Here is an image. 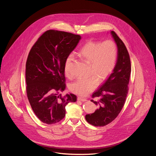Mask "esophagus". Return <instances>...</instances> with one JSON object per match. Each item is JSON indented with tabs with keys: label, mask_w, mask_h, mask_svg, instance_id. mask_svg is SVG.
Returning <instances> with one entry per match:
<instances>
[{
	"label": "esophagus",
	"mask_w": 156,
	"mask_h": 156,
	"mask_svg": "<svg viewBox=\"0 0 156 156\" xmlns=\"http://www.w3.org/2000/svg\"><path fill=\"white\" fill-rule=\"evenodd\" d=\"M78 101H82V102H84V101H86L87 99H84V98H80V97H78Z\"/></svg>",
	"instance_id": "esophagus-1"
}]
</instances>
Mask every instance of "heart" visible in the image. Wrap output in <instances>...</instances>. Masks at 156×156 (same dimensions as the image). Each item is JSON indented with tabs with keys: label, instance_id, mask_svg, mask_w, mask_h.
<instances>
[{
	"label": "heart",
	"instance_id": "1",
	"mask_svg": "<svg viewBox=\"0 0 156 156\" xmlns=\"http://www.w3.org/2000/svg\"><path fill=\"white\" fill-rule=\"evenodd\" d=\"M79 55L89 63L88 74L91 76L78 78L70 84L69 88L72 93L85 96L97 87L98 81L103 82L114 72L117 60V46L112 40L90 41L80 49ZM73 58L72 54L69 55L65 62L64 72L68 78L72 76L70 66Z\"/></svg>",
	"mask_w": 156,
	"mask_h": 156
}]
</instances>
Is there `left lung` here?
Listing matches in <instances>:
<instances>
[{
  "mask_svg": "<svg viewBox=\"0 0 156 156\" xmlns=\"http://www.w3.org/2000/svg\"><path fill=\"white\" fill-rule=\"evenodd\" d=\"M115 41L118 55L115 68L105 81L92 94L98 99L91 101L98 108L93 114L86 115V121L95 126H104L112 122L120 114L126 101L131 73L129 53L123 42L114 31H111Z\"/></svg>",
  "mask_w": 156,
  "mask_h": 156,
  "instance_id": "left-lung-1",
  "label": "left lung"
}]
</instances>
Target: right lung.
I'll return each mask as SVG.
<instances>
[{
  "instance_id": "add662e5",
  "label": "right lung",
  "mask_w": 156,
  "mask_h": 156,
  "mask_svg": "<svg viewBox=\"0 0 156 156\" xmlns=\"http://www.w3.org/2000/svg\"><path fill=\"white\" fill-rule=\"evenodd\" d=\"M81 39L80 35L49 30L34 43L26 63L27 94L31 107L43 123H56L65 116V106L76 101L73 94L62 96L66 88V58Z\"/></svg>"
}]
</instances>
